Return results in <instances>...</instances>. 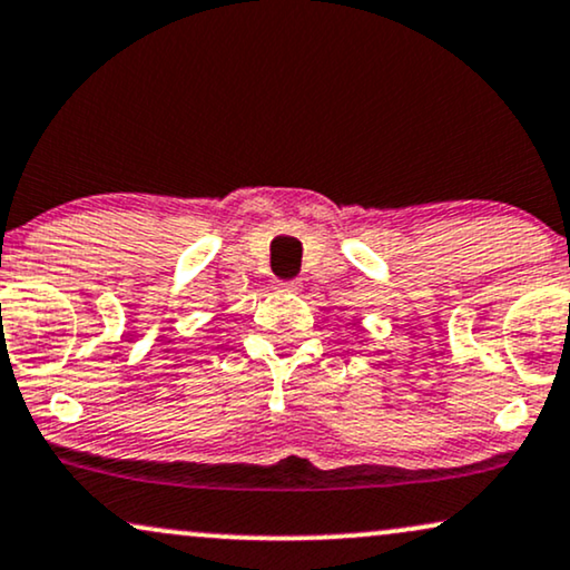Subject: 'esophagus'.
Segmentation results:
<instances>
[{
  "instance_id": "obj_1",
  "label": "esophagus",
  "mask_w": 570,
  "mask_h": 570,
  "mask_svg": "<svg viewBox=\"0 0 570 570\" xmlns=\"http://www.w3.org/2000/svg\"><path fill=\"white\" fill-rule=\"evenodd\" d=\"M278 289H281V292H286V294H294V292H299V281H281V284H278Z\"/></svg>"
}]
</instances>
